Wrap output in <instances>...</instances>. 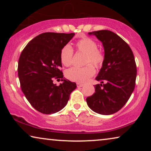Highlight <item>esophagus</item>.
<instances>
[{
    "label": "esophagus",
    "mask_w": 151,
    "mask_h": 151,
    "mask_svg": "<svg viewBox=\"0 0 151 151\" xmlns=\"http://www.w3.org/2000/svg\"><path fill=\"white\" fill-rule=\"evenodd\" d=\"M77 86H78V87H82V86H84V84L79 83V82H78V83H77Z\"/></svg>",
    "instance_id": "esophagus-1"
}]
</instances>
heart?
I'll list each match as a JSON object with an SVG mask.
<instances>
[{"label": "heart", "mask_w": 151, "mask_h": 151, "mask_svg": "<svg viewBox=\"0 0 151 151\" xmlns=\"http://www.w3.org/2000/svg\"><path fill=\"white\" fill-rule=\"evenodd\" d=\"M78 52L85 54L83 67H73L68 69L65 76L71 81L84 82L95 73L93 65L96 68H100L105 60V54L102 49L98 48V43L91 38H84L76 42ZM60 61L63 65L69 67L73 63V50L69 45L62 48L60 53Z\"/></svg>", "instance_id": "b5f03b06"}]
</instances>
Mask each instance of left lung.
<instances>
[{"mask_svg":"<svg viewBox=\"0 0 151 151\" xmlns=\"http://www.w3.org/2000/svg\"><path fill=\"white\" fill-rule=\"evenodd\" d=\"M102 42L105 60L96 80L95 93L87 97L89 108L102 115L116 113L124 106L135 86L137 67L129 45L118 35L109 30L90 32Z\"/></svg>","mask_w":151,"mask_h":151,"instance_id":"8db88e82","label":"left lung"}]
</instances>
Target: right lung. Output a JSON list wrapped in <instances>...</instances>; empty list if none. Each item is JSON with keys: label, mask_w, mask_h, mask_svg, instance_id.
I'll list each match as a JSON object with an SVG mask.
<instances>
[{"label": "right lung", "mask_w": 151, "mask_h": 151, "mask_svg": "<svg viewBox=\"0 0 151 151\" xmlns=\"http://www.w3.org/2000/svg\"><path fill=\"white\" fill-rule=\"evenodd\" d=\"M75 34L46 32L33 38L20 53L18 74L20 87L31 105L39 112H58L67 104L75 82L63 78L60 53ZM54 79L63 81L59 86Z\"/></svg>", "instance_id": "right-lung-1"}]
</instances>
